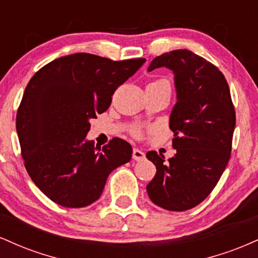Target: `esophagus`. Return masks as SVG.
Listing matches in <instances>:
<instances>
[{
	"mask_svg": "<svg viewBox=\"0 0 258 258\" xmlns=\"http://www.w3.org/2000/svg\"><path fill=\"white\" fill-rule=\"evenodd\" d=\"M144 158H146V154H144L142 150L139 149H133L132 153V159L136 160V161H142Z\"/></svg>",
	"mask_w": 258,
	"mask_h": 258,
	"instance_id": "1",
	"label": "esophagus"
}]
</instances>
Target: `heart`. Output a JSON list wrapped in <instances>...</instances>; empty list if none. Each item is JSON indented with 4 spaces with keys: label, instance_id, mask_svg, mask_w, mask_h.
<instances>
[{
    "label": "heart",
    "instance_id": "heart-1",
    "mask_svg": "<svg viewBox=\"0 0 258 258\" xmlns=\"http://www.w3.org/2000/svg\"><path fill=\"white\" fill-rule=\"evenodd\" d=\"M158 81H166V80H158ZM156 82V81H154ZM132 135L137 138H142L144 135V130L141 128V127H136V128L132 130Z\"/></svg>",
    "mask_w": 258,
    "mask_h": 258
}]
</instances>
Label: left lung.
Segmentation results:
<instances>
[{"mask_svg":"<svg viewBox=\"0 0 258 258\" xmlns=\"http://www.w3.org/2000/svg\"><path fill=\"white\" fill-rule=\"evenodd\" d=\"M166 67L174 74L177 103L170 117L176 155L147 158L156 174L147 185L150 200L168 211L193 209L209 197L226 170L235 128L229 86L217 67L188 49L164 53L148 72Z\"/></svg>","mask_w":258,"mask_h":258,"instance_id":"obj_1","label":"left lung"}]
</instances>
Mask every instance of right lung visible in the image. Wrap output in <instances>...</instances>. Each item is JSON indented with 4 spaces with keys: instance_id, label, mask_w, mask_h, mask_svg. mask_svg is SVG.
Listing matches in <instances>:
<instances>
[{
    "instance_id": "1",
    "label": "right lung",
    "mask_w": 258,
    "mask_h": 258,
    "mask_svg": "<svg viewBox=\"0 0 258 258\" xmlns=\"http://www.w3.org/2000/svg\"><path fill=\"white\" fill-rule=\"evenodd\" d=\"M144 61L75 53L46 64L29 81L17 133L29 176L53 203L91 205L111 171L131 160L132 147L123 139L112 138L100 150L85 137L90 120L109 108L116 88Z\"/></svg>"
}]
</instances>
